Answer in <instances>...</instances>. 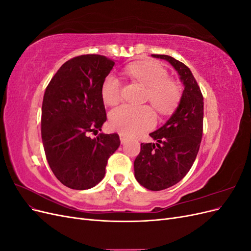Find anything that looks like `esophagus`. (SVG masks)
Wrapping results in <instances>:
<instances>
[{"label": "esophagus", "instance_id": "esophagus-1", "mask_svg": "<svg viewBox=\"0 0 251 251\" xmlns=\"http://www.w3.org/2000/svg\"><path fill=\"white\" fill-rule=\"evenodd\" d=\"M119 137H120V141H121V143H126V142L127 137H126V135H124V134H120V135H119Z\"/></svg>", "mask_w": 251, "mask_h": 251}]
</instances>
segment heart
I'll return each mask as SVG.
<instances>
[{"mask_svg":"<svg viewBox=\"0 0 251 251\" xmlns=\"http://www.w3.org/2000/svg\"><path fill=\"white\" fill-rule=\"evenodd\" d=\"M132 78L148 87L147 98L161 114H169L180 100L181 91L174 80L168 78L164 68L156 62H137L126 68ZM100 94L104 103L116 104L121 97V83L114 74L104 77ZM156 123L154 111L149 105L123 104L110 113V126L124 135L132 136L151 128Z\"/></svg>","mask_w":251,"mask_h":251,"instance_id":"heart-1","label":"heart"}]
</instances>
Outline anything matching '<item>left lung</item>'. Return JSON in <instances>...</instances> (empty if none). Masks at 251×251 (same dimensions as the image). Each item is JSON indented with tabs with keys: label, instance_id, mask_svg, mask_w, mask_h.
<instances>
[{
	"label": "left lung",
	"instance_id": "obj_1",
	"mask_svg": "<svg viewBox=\"0 0 251 251\" xmlns=\"http://www.w3.org/2000/svg\"><path fill=\"white\" fill-rule=\"evenodd\" d=\"M169 62L184 90L170 119L150 136L156 143H141L134 161L135 178L150 191H162L183 179L199 151L203 133V96L192 71L170 55L151 54Z\"/></svg>",
	"mask_w": 251,
	"mask_h": 251
}]
</instances>
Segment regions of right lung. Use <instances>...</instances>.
<instances>
[{
    "mask_svg": "<svg viewBox=\"0 0 251 251\" xmlns=\"http://www.w3.org/2000/svg\"><path fill=\"white\" fill-rule=\"evenodd\" d=\"M115 62L80 55L66 62L50 80L42 105V140L53 174L72 189L83 191L102 180L109 157L120 146L118 134L101 131L107 120L100 87Z\"/></svg>",
    "mask_w": 251,
    "mask_h": 251,
    "instance_id": "obj_1",
    "label": "right lung"
}]
</instances>
